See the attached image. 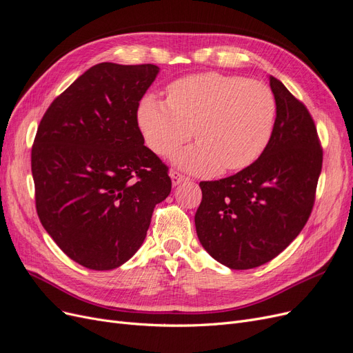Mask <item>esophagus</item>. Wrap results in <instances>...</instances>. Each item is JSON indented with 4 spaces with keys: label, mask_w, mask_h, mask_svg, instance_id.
Returning a JSON list of instances; mask_svg holds the SVG:
<instances>
[{
    "label": "esophagus",
    "mask_w": 353,
    "mask_h": 353,
    "mask_svg": "<svg viewBox=\"0 0 353 353\" xmlns=\"http://www.w3.org/2000/svg\"><path fill=\"white\" fill-rule=\"evenodd\" d=\"M169 175H170V179H172V185H174V187L179 185L181 183H184V181L188 179V178H185L183 174L176 172V170H172V172H170Z\"/></svg>",
    "instance_id": "obj_1"
}]
</instances>
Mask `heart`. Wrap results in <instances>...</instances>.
Here are the masks:
<instances>
[{
  "label": "heart",
  "mask_w": 353,
  "mask_h": 353,
  "mask_svg": "<svg viewBox=\"0 0 353 353\" xmlns=\"http://www.w3.org/2000/svg\"><path fill=\"white\" fill-rule=\"evenodd\" d=\"M276 103L265 83L216 72L191 74L168 87V101L145 95L138 126L160 156L188 141L174 162L188 172L240 170L259 159L274 132Z\"/></svg>",
  "instance_id": "heart-1"
}]
</instances>
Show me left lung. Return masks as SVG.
Returning <instances> with one entry per match:
<instances>
[{
    "label": "left lung",
    "instance_id": "left-lung-1",
    "mask_svg": "<svg viewBox=\"0 0 353 353\" xmlns=\"http://www.w3.org/2000/svg\"><path fill=\"white\" fill-rule=\"evenodd\" d=\"M274 132L259 159L236 175L203 181L194 222L205 250L231 270H252L279 256L311 215L323 168L316 128L305 105L270 77Z\"/></svg>",
    "mask_w": 353,
    "mask_h": 353
}]
</instances>
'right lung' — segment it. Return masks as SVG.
I'll list each match as a JSON object with an SVG mask.
<instances>
[{"label":"right lung","instance_id":"right-lung-1","mask_svg":"<svg viewBox=\"0 0 353 353\" xmlns=\"http://www.w3.org/2000/svg\"><path fill=\"white\" fill-rule=\"evenodd\" d=\"M156 65L100 63L51 103L32 147L42 227L69 258L109 271L141 248L154 206L172 188L138 128Z\"/></svg>","mask_w":353,"mask_h":353}]
</instances>
